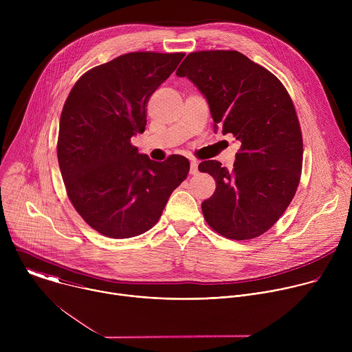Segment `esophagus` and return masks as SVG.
Segmentation results:
<instances>
[{"instance_id":"34e87169","label":"esophagus","mask_w":352,"mask_h":352,"mask_svg":"<svg viewBox=\"0 0 352 352\" xmlns=\"http://www.w3.org/2000/svg\"><path fill=\"white\" fill-rule=\"evenodd\" d=\"M189 173H190L192 175L197 173V162L193 160V159H190V170H189Z\"/></svg>"}]
</instances>
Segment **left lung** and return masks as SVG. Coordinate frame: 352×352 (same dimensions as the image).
Returning <instances> with one entry per match:
<instances>
[{"label":"left lung","mask_w":352,"mask_h":352,"mask_svg":"<svg viewBox=\"0 0 352 352\" xmlns=\"http://www.w3.org/2000/svg\"><path fill=\"white\" fill-rule=\"evenodd\" d=\"M177 75L208 98L214 126L241 142L232 170L217 160L199 164L216 181L202 204L206 223L228 239L262 235L289 206L302 170V132L287 89L234 50L190 53Z\"/></svg>","instance_id":"8db88e82"}]
</instances>
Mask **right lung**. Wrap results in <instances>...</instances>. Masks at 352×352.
Segmentation results:
<instances>
[{
	"instance_id": "add662e5",
	"label": "right lung",
	"mask_w": 352,
	"mask_h": 352,
	"mask_svg": "<svg viewBox=\"0 0 352 352\" xmlns=\"http://www.w3.org/2000/svg\"><path fill=\"white\" fill-rule=\"evenodd\" d=\"M184 56H120L85 72L65 100L57 142L61 175L75 210L102 235L124 239L148 231L189 173L184 156L159 163L131 143L144 131L150 96Z\"/></svg>"
}]
</instances>
